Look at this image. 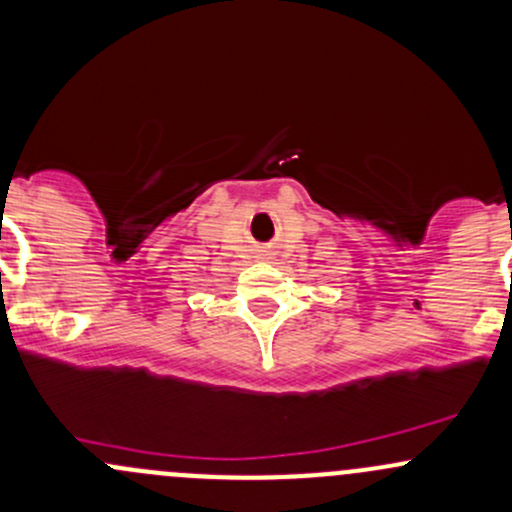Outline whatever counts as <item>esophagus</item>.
<instances>
[{"instance_id": "1", "label": "esophagus", "mask_w": 512, "mask_h": 512, "mask_svg": "<svg viewBox=\"0 0 512 512\" xmlns=\"http://www.w3.org/2000/svg\"><path fill=\"white\" fill-rule=\"evenodd\" d=\"M257 255H260V260H270L272 250H267V247H265V250H260V252H257Z\"/></svg>"}]
</instances>
